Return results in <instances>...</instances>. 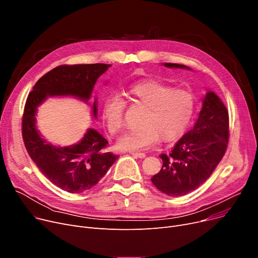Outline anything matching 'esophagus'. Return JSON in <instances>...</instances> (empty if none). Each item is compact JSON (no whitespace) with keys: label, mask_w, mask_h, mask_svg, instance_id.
Wrapping results in <instances>:
<instances>
[{"label":"esophagus","mask_w":258,"mask_h":258,"mask_svg":"<svg viewBox=\"0 0 258 258\" xmlns=\"http://www.w3.org/2000/svg\"><path fill=\"white\" fill-rule=\"evenodd\" d=\"M130 154H132L133 156H136V157H139V158H144V157H146V154H145V153H142V152H134V151H131Z\"/></svg>","instance_id":"34e87169"}]
</instances>
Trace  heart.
<instances>
[{
	"instance_id": "b5f03b06",
	"label": "heart",
	"mask_w": 258,
	"mask_h": 258,
	"mask_svg": "<svg viewBox=\"0 0 258 258\" xmlns=\"http://www.w3.org/2000/svg\"><path fill=\"white\" fill-rule=\"evenodd\" d=\"M129 95L146 110L140 119L141 127L127 130L118 139L116 145L121 150H147L158 142L159 137L164 141L178 138L195 111V97L191 91L162 82L148 80L134 84ZM125 106V101L117 94H110L104 101L102 114L111 134L124 127Z\"/></svg>"
}]
</instances>
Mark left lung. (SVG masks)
<instances>
[{
    "instance_id": "left-lung-1",
    "label": "left lung",
    "mask_w": 258,
    "mask_h": 258,
    "mask_svg": "<svg viewBox=\"0 0 258 258\" xmlns=\"http://www.w3.org/2000/svg\"><path fill=\"white\" fill-rule=\"evenodd\" d=\"M167 68L188 69L165 63ZM229 141V114L222 100L208 91L194 127L175 144L169 155L161 154L163 166L152 176L153 185L169 196L186 195L210 177L223 158Z\"/></svg>"
}]
</instances>
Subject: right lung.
Segmentation results:
<instances>
[{
    "instance_id": "add662e5",
    "label": "right lung",
    "mask_w": 258,
    "mask_h": 258,
    "mask_svg": "<svg viewBox=\"0 0 258 258\" xmlns=\"http://www.w3.org/2000/svg\"><path fill=\"white\" fill-rule=\"evenodd\" d=\"M110 65H62L47 72L29 93L24 109L22 132L24 144L32 161L53 185L69 193H82L94 187L107 173L117 155L105 150L108 141L89 128L83 139L70 146L48 143L36 129L38 107L52 96H73L90 105L97 117V99L89 103L94 85Z\"/></svg>"
}]
</instances>
